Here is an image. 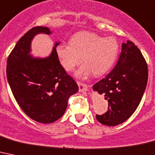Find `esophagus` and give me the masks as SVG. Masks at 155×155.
Instances as JSON below:
<instances>
[{
    "label": "esophagus",
    "mask_w": 155,
    "mask_h": 155,
    "mask_svg": "<svg viewBox=\"0 0 155 155\" xmlns=\"http://www.w3.org/2000/svg\"><path fill=\"white\" fill-rule=\"evenodd\" d=\"M77 84L79 86V91H86L87 89V86L86 84H84L82 82L77 81Z\"/></svg>",
    "instance_id": "34e87169"
}]
</instances>
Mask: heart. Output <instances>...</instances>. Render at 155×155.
I'll return each mask as SVG.
<instances>
[{
	"label": "heart",
	"mask_w": 155,
	"mask_h": 155,
	"mask_svg": "<svg viewBox=\"0 0 155 155\" xmlns=\"http://www.w3.org/2000/svg\"><path fill=\"white\" fill-rule=\"evenodd\" d=\"M118 52L119 43L114 37L104 38L88 32H78L71 37L70 44H60L56 47V54L66 71H72L83 58L85 64L77 72L80 77H87L91 72L95 76L107 73L114 64Z\"/></svg>",
	"instance_id": "heart-1"
}]
</instances>
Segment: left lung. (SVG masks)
<instances>
[{
  "instance_id": "left-lung-1",
  "label": "left lung",
  "mask_w": 155,
  "mask_h": 155,
  "mask_svg": "<svg viewBox=\"0 0 155 155\" xmlns=\"http://www.w3.org/2000/svg\"><path fill=\"white\" fill-rule=\"evenodd\" d=\"M147 80V64L139 48L130 41L123 43L115 67L93 85V89L108 101L107 111L96 114L98 121L113 127L127 120L140 104Z\"/></svg>"
}]
</instances>
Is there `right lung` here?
Segmentation results:
<instances>
[{
  "instance_id": "right-lung-1",
  "label": "right lung",
  "mask_w": 155,
  "mask_h": 155,
  "mask_svg": "<svg viewBox=\"0 0 155 155\" xmlns=\"http://www.w3.org/2000/svg\"><path fill=\"white\" fill-rule=\"evenodd\" d=\"M38 33L51 34L48 28L37 26L16 43L7 60L6 74L16 101L28 116L36 122L51 123L64 114L68 100L79 87L67 73L56 54V43L47 58L29 55L31 41Z\"/></svg>"
}]
</instances>
